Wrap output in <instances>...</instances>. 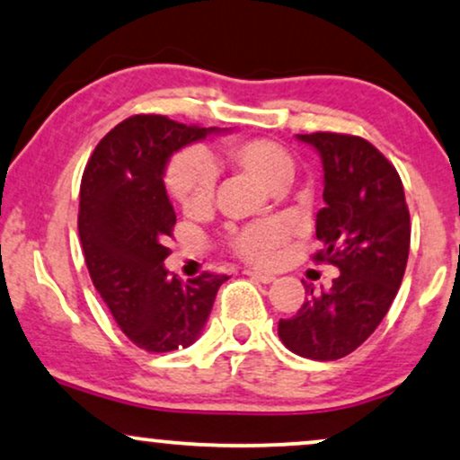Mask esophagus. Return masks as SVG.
<instances>
[{"label": "esophagus", "instance_id": "obj_1", "mask_svg": "<svg viewBox=\"0 0 460 460\" xmlns=\"http://www.w3.org/2000/svg\"><path fill=\"white\" fill-rule=\"evenodd\" d=\"M245 275L249 277V279L260 281V283H273L277 279L275 275H270V273H256V270H245Z\"/></svg>", "mask_w": 460, "mask_h": 460}]
</instances>
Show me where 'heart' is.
<instances>
[{
    "label": "heart",
    "instance_id": "b5f03b06",
    "mask_svg": "<svg viewBox=\"0 0 460 460\" xmlns=\"http://www.w3.org/2000/svg\"><path fill=\"white\" fill-rule=\"evenodd\" d=\"M219 162L239 170L269 190L279 191L294 179L296 162L292 153L275 140L232 138L219 146ZM170 198L187 213H200L211 207L217 183V170L200 151H187L174 157L164 174ZM283 243V228L273 221H253L228 232L226 245L249 264H270Z\"/></svg>",
    "mask_w": 460,
    "mask_h": 460
}]
</instances>
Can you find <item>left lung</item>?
I'll return each instance as SVG.
<instances>
[{
    "instance_id": "left-lung-1",
    "label": "left lung",
    "mask_w": 460,
    "mask_h": 460,
    "mask_svg": "<svg viewBox=\"0 0 460 460\" xmlns=\"http://www.w3.org/2000/svg\"><path fill=\"white\" fill-rule=\"evenodd\" d=\"M324 166V202L314 262L341 275L311 294L296 315L279 320V339L303 358L337 360L371 337L388 314L410 256V208L399 172L368 140L351 134H298Z\"/></svg>"
}]
</instances>
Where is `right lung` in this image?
Returning a JSON list of instances; mask_svg holds the SVG:
<instances>
[{
    "mask_svg": "<svg viewBox=\"0 0 460 460\" xmlns=\"http://www.w3.org/2000/svg\"><path fill=\"white\" fill-rule=\"evenodd\" d=\"M217 128L134 115L95 146L81 181L78 236L95 290L140 349L172 351L198 339L219 286L202 273L181 281L164 269L177 215L164 185L168 157Z\"/></svg>",
    "mask_w": 460,
    "mask_h": 460,
    "instance_id": "add662e5",
    "label": "right lung"
}]
</instances>
